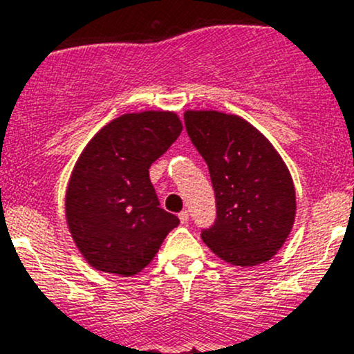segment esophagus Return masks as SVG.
Segmentation results:
<instances>
[{"label": "esophagus", "mask_w": 354, "mask_h": 354, "mask_svg": "<svg viewBox=\"0 0 354 354\" xmlns=\"http://www.w3.org/2000/svg\"><path fill=\"white\" fill-rule=\"evenodd\" d=\"M178 218H180V221L183 223V225H185V223H188V219H189V214H188V211L186 209H183L180 214H178Z\"/></svg>", "instance_id": "34e87169"}]
</instances>
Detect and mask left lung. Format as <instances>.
Here are the masks:
<instances>
[{
    "label": "left lung",
    "mask_w": 354,
    "mask_h": 354,
    "mask_svg": "<svg viewBox=\"0 0 354 354\" xmlns=\"http://www.w3.org/2000/svg\"><path fill=\"white\" fill-rule=\"evenodd\" d=\"M191 143L209 169L216 219L201 231L214 254L236 266H256L276 254L293 228L296 194L273 145L243 118L186 111Z\"/></svg>",
    "instance_id": "1"
}]
</instances>
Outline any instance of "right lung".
<instances>
[{
  "label": "right lung",
  "instance_id": "right-lung-1",
  "mask_svg": "<svg viewBox=\"0 0 354 354\" xmlns=\"http://www.w3.org/2000/svg\"><path fill=\"white\" fill-rule=\"evenodd\" d=\"M181 129L174 113H129L101 128L83 149L66 189V221L93 268L121 276L140 273L180 225L160 206L149 166Z\"/></svg>",
  "mask_w": 354,
  "mask_h": 354
}]
</instances>
